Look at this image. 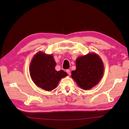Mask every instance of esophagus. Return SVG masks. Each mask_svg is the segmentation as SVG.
Returning <instances> with one entry per match:
<instances>
[{
  "label": "esophagus",
  "instance_id": "esophagus-1",
  "mask_svg": "<svg viewBox=\"0 0 129 129\" xmlns=\"http://www.w3.org/2000/svg\"><path fill=\"white\" fill-rule=\"evenodd\" d=\"M66 72L67 73V74H68L69 75H71V71H70L69 69H67V70H66Z\"/></svg>",
  "mask_w": 129,
  "mask_h": 129
}]
</instances>
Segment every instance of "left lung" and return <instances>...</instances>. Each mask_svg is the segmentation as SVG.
Segmentation results:
<instances>
[{"label":"left lung","mask_w":129,"mask_h":129,"mask_svg":"<svg viewBox=\"0 0 129 129\" xmlns=\"http://www.w3.org/2000/svg\"><path fill=\"white\" fill-rule=\"evenodd\" d=\"M104 74L103 62L95 53L78 57L76 70L72 72V77L83 90H89L98 84Z\"/></svg>","instance_id":"8db88e82"}]
</instances>
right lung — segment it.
<instances>
[{
    "label": "right lung",
    "mask_w": 129,
    "mask_h": 129,
    "mask_svg": "<svg viewBox=\"0 0 129 129\" xmlns=\"http://www.w3.org/2000/svg\"><path fill=\"white\" fill-rule=\"evenodd\" d=\"M56 65L52 54L48 55L41 51L38 52L29 65L30 76L35 84L48 91L55 89L61 79L68 75L62 70L56 71Z\"/></svg>",
    "instance_id": "right-lung-1"
}]
</instances>
